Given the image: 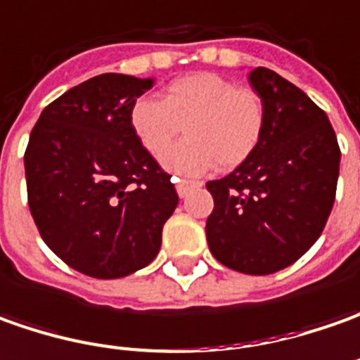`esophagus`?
Returning a JSON list of instances; mask_svg holds the SVG:
<instances>
[{"label":"esophagus","mask_w":360,"mask_h":360,"mask_svg":"<svg viewBox=\"0 0 360 360\" xmlns=\"http://www.w3.org/2000/svg\"><path fill=\"white\" fill-rule=\"evenodd\" d=\"M197 185H199L197 181L175 179V189H177V193H179V197H185V195L191 191L193 187H197Z\"/></svg>","instance_id":"1"}]
</instances>
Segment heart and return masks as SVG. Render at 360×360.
I'll return each mask as SVG.
<instances>
[{
	"mask_svg": "<svg viewBox=\"0 0 360 360\" xmlns=\"http://www.w3.org/2000/svg\"><path fill=\"white\" fill-rule=\"evenodd\" d=\"M129 127L155 159L183 127L187 139L163 157V165L177 175H201L215 163L235 169L253 155L265 137L266 113L253 89L201 71L171 81L159 101L139 97L129 109Z\"/></svg>",
	"mask_w": 360,
	"mask_h": 360,
	"instance_id": "heart-1",
	"label": "heart"
}]
</instances>
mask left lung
<instances>
[{
	"label": "left lung",
	"instance_id": "left-lung-1",
	"mask_svg": "<svg viewBox=\"0 0 360 360\" xmlns=\"http://www.w3.org/2000/svg\"><path fill=\"white\" fill-rule=\"evenodd\" d=\"M249 81L266 113L265 137L227 177L209 181L207 243L219 263L271 275L301 259L321 237L335 203L341 149L327 113L275 71Z\"/></svg>",
	"mask_w": 360,
	"mask_h": 360
}]
</instances>
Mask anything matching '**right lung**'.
Returning a JSON list of instances; mask_svg holds the SVG:
<instances>
[{"label": "right lung", "instance_id": "add662e5", "mask_svg": "<svg viewBox=\"0 0 360 360\" xmlns=\"http://www.w3.org/2000/svg\"><path fill=\"white\" fill-rule=\"evenodd\" d=\"M153 85L103 73L41 111L25 149L27 203L45 245L71 269L119 279L159 253L179 195L129 127V109Z\"/></svg>", "mask_w": 360, "mask_h": 360}]
</instances>
